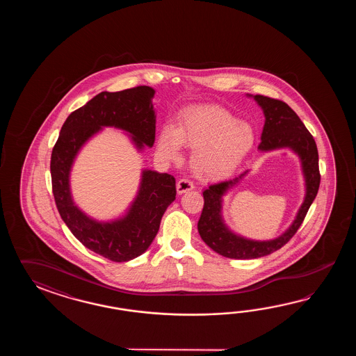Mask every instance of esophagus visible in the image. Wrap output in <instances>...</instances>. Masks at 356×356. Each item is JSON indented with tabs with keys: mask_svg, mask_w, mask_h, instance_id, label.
Listing matches in <instances>:
<instances>
[{
	"mask_svg": "<svg viewBox=\"0 0 356 356\" xmlns=\"http://www.w3.org/2000/svg\"><path fill=\"white\" fill-rule=\"evenodd\" d=\"M193 188H195L193 183L188 181V179H179L178 183H177V193L178 195H183V193L189 192V191H192Z\"/></svg>",
	"mask_w": 356,
	"mask_h": 356,
	"instance_id": "1",
	"label": "esophagus"
}]
</instances>
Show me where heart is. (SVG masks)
Instances as JSON below:
<instances>
[{
    "instance_id": "b5f03b06",
    "label": "heart",
    "mask_w": 356,
    "mask_h": 356,
    "mask_svg": "<svg viewBox=\"0 0 356 356\" xmlns=\"http://www.w3.org/2000/svg\"><path fill=\"white\" fill-rule=\"evenodd\" d=\"M256 143V131L248 122L212 104L186 108L177 126L160 129L156 152L161 159L177 161L181 147L192 149L191 165L204 181H220L233 175Z\"/></svg>"
}]
</instances>
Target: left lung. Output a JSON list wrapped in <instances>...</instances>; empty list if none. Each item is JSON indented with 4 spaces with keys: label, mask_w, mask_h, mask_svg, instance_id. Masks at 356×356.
I'll use <instances>...</instances> for the list:
<instances>
[{
    "label": "left lung",
    "mask_w": 356,
    "mask_h": 356,
    "mask_svg": "<svg viewBox=\"0 0 356 356\" xmlns=\"http://www.w3.org/2000/svg\"><path fill=\"white\" fill-rule=\"evenodd\" d=\"M247 97L256 100L265 115V126L258 150L270 152L280 149H290L298 155L305 193L296 218L282 234L268 241H256L233 232L227 227L222 215L224 197L241 183L250 170H245L230 181L215 183L204 188L202 192L204 209L197 224L200 236L216 253L234 259L265 257L286 244L302 225L310 204H313L317 196L321 181L317 145L296 112L286 103L277 99L250 94H247Z\"/></svg>",
    "instance_id": "8db88e82"
}]
</instances>
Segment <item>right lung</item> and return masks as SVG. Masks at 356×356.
<instances>
[{"label": "right lung", "instance_id": "obj_1", "mask_svg": "<svg viewBox=\"0 0 356 356\" xmlns=\"http://www.w3.org/2000/svg\"><path fill=\"white\" fill-rule=\"evenodd\" d=\"M154 95L150 86L100 92L68 115L52 152V188L60 218L88 250L113 262H127L149 250L164 212L175 200V177L143 169L129 207L114 219L98 220L74 201L71 170L86 143L106 127L126 132L137 152L152 147L156 124Z\"/></svg>", "mask_w": 356, "mask_h": 356}]
</instances>
